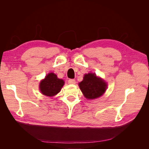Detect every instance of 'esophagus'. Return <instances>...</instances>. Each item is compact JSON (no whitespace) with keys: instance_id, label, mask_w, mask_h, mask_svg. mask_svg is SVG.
Instances as JSON below:
<instances>
[{"instance_id":"1","label":"esophagus","mask_w":149,"mask_h":149,"mask_svg":"<svg viewBox=\"0 0 149 149\" xmlns=\"http://www.w3.org/2000/svg\"><path fill=\"white\" fill-rule=\"evenodd\" d=\"M68 82L69 84H74L76 83V81H75V79H70Z\"/></svg>"}]
</instances>
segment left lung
I'll use <instances>...</instances> for the list:
<instances>
[{
	"instance_id": "1",
	"label": "left lung",
	"mask_w": 149,
	"mask_h": 149,
	"mask_svg": "<svg viewBox=\"0 0 149 149\" xmlns=\"http://www.w3.org/2000/svg\"><path fill=\"white\" fill-rule=\"evenodd\" d=\"M79 86L84 97L88 100H94L101 97L107 89V83L95 73L84 74L83 80L79 83Z\"/></svg>"
}]
</instances>
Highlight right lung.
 <instances>
[{
    "mask_svg": "<svg viewBox=\"0 0 149 149\" xmlns=\"http://www.w3.org/2000/svg\"><path fill=\"white\" fill-rule=\"evenodd\" d=\"M65 84L64 81L58 78L53 73H48L40 83V90L41 93L47 96H54L60 91Z\"/></svg>",
    "mask_w": 149,
    "mask_h": 149,
    "instance_id": "1",
    "label": "right lung"
}]
</instances>
